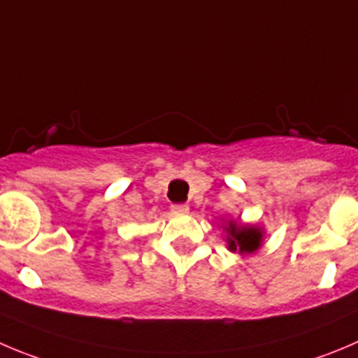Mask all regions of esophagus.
Instances as JSON below:
<instances>
[{"mask_svg":"<svg viewBox=\"0 0 358 358\" xmlns=\"http://www.w3.org/2000/svg\"><path fill=\"white\" fill-rule=\"evenodd\" d=\"M170 210H172L173 214H188L189 207L186 206V203H173V206L170 207Z\"/></svg>","mask_w":358,"mask_h":358,"instance_id":"obj_1","label":"esophagus"}]
</instances>
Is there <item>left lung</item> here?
<instances>
[{"label": "left lung", "mask_w": 358, "mask_h": 358, "mask_svg": "<svg viewBox=\"0 0 358 358\" xmlns=\"http://www.w3.org/2000/svg\"><path fill=\"white\" fill-rule=\"evenodd\" d=\"M223 230H227V244L230 251H239L241 255L253 253L258 248L262 246V241H264V230L253 224H239L236 221H228L227 227H223Z\"/></svg>", "instance_id": "1"}]
</instances>
